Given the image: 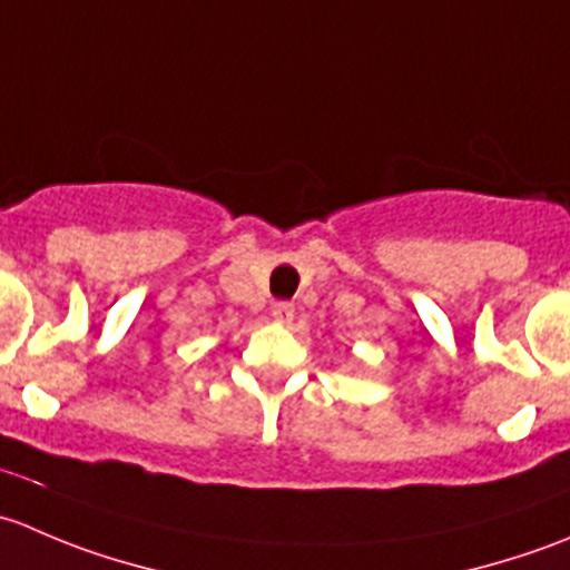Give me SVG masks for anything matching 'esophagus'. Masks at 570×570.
<instances>
[{
	"instance_id": "34e87169",
	"label": "esophagus",
	"mask_w": 570,
	"mask_h": 570,
	"mask_svg": "<svg viewBox=\"0 0 570 570\" xmlns=\"http://www.w3.org/2000/svg\"><path fill=\"white\" fill-rule=\"evenodd\" d=\"M273 320L278 322V325H292V320H295V306H292V303H275Z\"/></svg>"
}]
</instances>
